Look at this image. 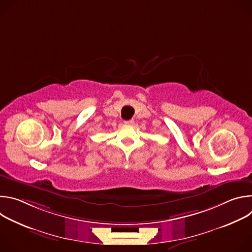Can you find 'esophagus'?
<instances>
[{
	"instance_id": "esophagus-1",
	"label": "esophagus",
	"mask_w": 252,
	"mask_h": 252,
	"mask_svg": "<svg viewBox=\"0 0 252 252\" xmlns=\"http://www.w3.org/2000/svg\"><path fill=\"white\" fill-rule=\"evenodd\" d=\"M133 123H134L133 120H128V121H126V122H125L126 125H133Z\"/></svg>"
}]
</instances>
